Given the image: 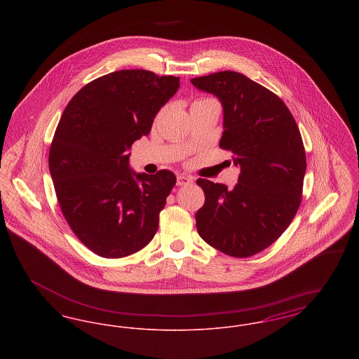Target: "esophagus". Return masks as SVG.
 Returning <instances> with one entry per match:
<instances>
[{"label": "esophagus", "mask_w": 359, "mask_h": 359, "mask_svg": "<svg viewBox=\"0 0 359 359\" xmlns=\"http://www.w3.org/2000/svg\"><path fill=\"white\" fill-rule=\"evenodd\" d=\"M176 183L177 186H187L189 183H192V177L189 175H177V179H176Z\"/></svg>", "instance_id": "1"}]
</instances>
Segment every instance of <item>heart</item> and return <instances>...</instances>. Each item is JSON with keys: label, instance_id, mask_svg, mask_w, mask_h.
<instances>
[{"label": "heart", "instance_id": "b5f03b06", "mask_svg": "<svg viewBox=\"0 0 359 359\" xmlns=\"http://www.w3.org/2000/svg\"><path fill=\"white\" fill-rule=\"evenodd\" d=\"M199 101H205V100H199Z\"/></svg>", "mask_w": 359, "mask_h": 359}]
</instances>
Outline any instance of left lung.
<instances>
[{
	"instance_id": "8db88e82",
	"label": "left lung",
	"mask_w": 359,
	"mask_h": 359,
	"mask_svg": "<svg viewBox=\"0 0 359 359\" xmlns=\"http://www.w3.org/2000/svg\"><path fill=\"white\" fill-rule=\"evenodd\" d=\"M191 83L222 103L219 147L241 170L233 189L196 180L205 196L198 233L227 256H255L287 230L302 202L307 161L300 130L285 103L243 74L221 71Z\"/></svg>"
}]
</instances>
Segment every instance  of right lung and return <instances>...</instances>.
Listing matches in <instances>:
<instances>
[{
	"label": "right lung",
	"mask_w": 359,
	"mask_h": 359,
	"mask_svg": "<svg viewBox=\"0 0 359 359\" xmlns=\"http://www.w3.org/2000/svg\"><path fill=\"white\" fill-rule=\"evenodd\" d=\"M179 86V76L114 71L81 88L62 114L48 158L52 182L69 227L98 256H130L157 231L176 176L137 173L128 151L149 135Z\"/></svg>",
	"instance_id": "right-lung-1"
}]
</instances>
